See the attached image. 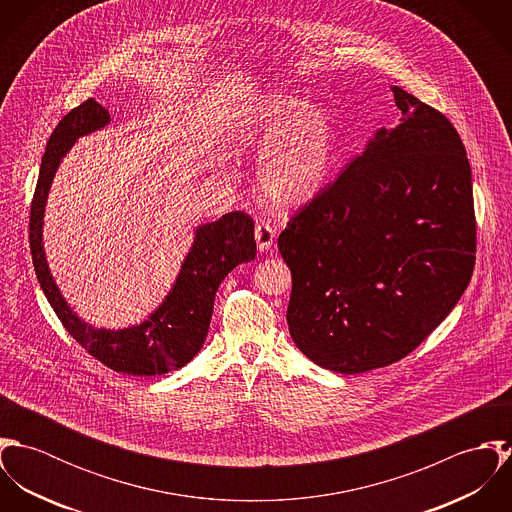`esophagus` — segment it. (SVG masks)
Returning <instances> with one entry per match:
<instances>
[{
	"label": "esophagus",
	"mask_w": 512,
	"mask_h": 512,
	"mask_svg": "<svg viewBox=\"0 0 512 512\" xmlns=\"http://www.w3.org/2000/svg\"><path fill=\"white\" fill-rule=\"evenodd\" d=\"M254 236H256V244H258V250L264 252V250H270L274 246V238H276V230L272 228V224L268 222H258L256 228H254Z\"/></svg>",
	"instance_id": "esophagus-1"
}]
</instances>
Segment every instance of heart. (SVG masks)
<instances>
[{"label":"heart","mask_w":512,"mask_h":512,"mask_svg":"<svg viewBox=\"0 0 512 512\" xmlns=\"http://www.w3.org/2000/svg\"><path fill=\"white\" fill-rule=\"evenodd\" d=\"M242 140L266 155L260 187L274 207L309 205L329 185L335 167V132L329 114L303 100L274 92L244 112Z\"/></svg>","instance_id":"b5f03b06"}]
</instances>
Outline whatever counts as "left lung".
Masks as SVG:
<instances>
[{"instance_id":"1","label":"left lung","mask_w":512,"mask_h":512,"mask_svg":"<svg viewBox=\"0 0 512 512\" xmlns=\"http://www.w3.org/2000/svg\"><path fill=\"white\" fill-rule=\"evenodd\" d=\"M402 112L278 238L290 335L315 365L361 374L408 357L475 268L471 165L453 124L392 86Z\"/></svg>"}]
</instances>
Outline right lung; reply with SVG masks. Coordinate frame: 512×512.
<instances>
[{
	"mask_svg": "<svg viewBox=\"0 0 512 512\" xmlns=\"http://www.w3.org/2000/svg\"><path fill=\"white\" fill-rule=\"evenodd\" d=\"M108 110L92 98L73 108L53 130L41 159L39 181L31 201L29 246L37 280L57 317L74 341L102 365L132 376L167 374L187 365L203 347L209 333L215 293L230 270L256 256L254 220L242 211L222 215L199 226L195 244L185 258L173 290L142 325L108 331L80 321L49 272L43 252V213L51 181L76 138L104 128Z\"/></svg>",
	"mask_w": 512,
	"mask_h": 512,
	"instance_id": "1",
	"label": "right lung"
}]
</instances>
